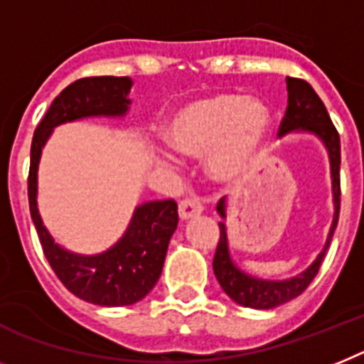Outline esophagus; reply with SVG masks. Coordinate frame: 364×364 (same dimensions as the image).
Returning <instances> with one entry per match:
<instances>
[{
	"label": "esophagus",
	"instance_id": "1",
	"mask_svg": "<svg viewBox=\"0 0 364 364\" xmlns=\"http://www.w3.org/2000/svg\"><path fill=\"white\" fill-rule=\"evenodd\" d=\"M203 204L197 199H182L178 204V215L182 221L197 218V215L203 214Z\"/></svg>",
	"mask_w": 364,
	"mask_h": 364
}]
</instances>
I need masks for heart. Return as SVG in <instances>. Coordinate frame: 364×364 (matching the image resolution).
I'll list each match as a JSON object with an SVG mask.
<instances>
[{"mask_svg":"<svg viewBox=\"0 0 364 364\" xmlns=\"http://www.w3.org/2000/svg\"><path fill=\"white\" fill-rule=\"evenodd\" d=\"M272 117L255 98L215 95L180 107L164 128L169 146L188 158H204L218 182L234 184L255 171L268 141Z\"/></svg>","mask_w":364,"mask_h":364,"instance_id":"heart-1","label":"heart"}]
</instances>
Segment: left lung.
Returning <instances> with one entry per match:
<instances>
[{"mask_svg":"<svg viewBox=\"0 0 364 364\" xmlns=\"http://www.w3.org/2000/svg\"><path fill=\"white\" fill-rule=\"evenodd\" d=\"M288 91V107L284 113L279 135L290 134V132H309L314 134L322 141L329 154V165H331V186H333V223L327 242L323 245L322 253L318 255L316 260L307 269L292 279L284 281H272V279H258L240 269L234 264L229 251V236H227V225L219 221V243L214 255V273L225 294L236 301L238 305L249 309H273L290 301L299 294L305 292V288L316 277L318 269L322 266L326 251L331 243L333 232L337 229L338 212H341V137L337 128L333 126L331 117L327 113L323 102L314 92L305 80L299 77H287ZM218 212L221 218H227L225 212V199L219 200Z\"/></svg>","mask_w":364,"mask_h":364,"instance_id":"1","label":"left lung"}]
</instances>
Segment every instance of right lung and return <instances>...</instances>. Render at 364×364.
<instances>
[{
	"mask_svg": "<svg viewBox=\"0 0 364 364\" xmlns=\"http://www.w3.org/2000/svg\"><path fill=\"white\" fill-rule=\"evenodd\" d=\"M130 77H81L59 92L37 126L31 143L27 197L31 219L48 262L65 287L83 301L102 307L132 305L154 288L164 269L169 240L178 225L173 199L137 206L122 238L100 255H77L63 249L42 223L37 208V171L42 149L53 128L85 117H124L130 107Z\"/></svg>",
	"mask_w": 364,
	"mask_h": 364,
	"instance_id": "obj_1",
	"label": "right lung"
}]
</instances>
